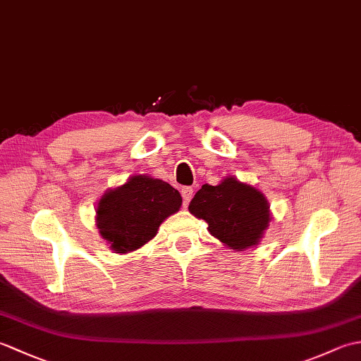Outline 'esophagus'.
Here are the masks:
<instances>
[{
  "label": "esophagus",
  "instance_id": "34e87169",
  "mask_svg": "<svg viewBox=\"0 0 361 361\" xmlns=\"http://www.w3.org/2000/svg\"><path fill=\"white\" fill-rule=\"evenodd\" d=\"M192 195H194V189L190 188V186H185V188L181 189L183 203H185V204H189V202H190V198H192Z\"/></svg>",
  "mask_w": 361,
  "mask_h": 361
}]
</instances>
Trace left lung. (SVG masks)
<instances>
[{"mask_svg": "<svg viewBox=\"0 0 361 361\" xmlns=\"http://www.w3.org/2000/svg\"><path fill=\"white\" fill-rule=\"evenodd\" d=\"M189 211L206 220L214 237L237 251L257 245L270 221L264 194L233 176L217 186L203 185L190 200Z\"/></svg>", "mask_w": 361, "mask_h": 361, "instance_id": "left-lung-1", "label": "left lung"}]
</instances>
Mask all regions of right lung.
Returning <instances> with one entry per match:
<instances>
[{"label": "right lung", "instance_id": "right-lung-1", "mask_svg": "<svg viewBox=\"0 0 361 361\" xmlns=\"http://www.w3.org/2000/svg\"><path fill=\"white\" fill-rule=\"evenodd\" d=\"M181 202L180 192L169 183L135 175L101 198L96 211L99 233L114 251H133L155 237Z\"/></svg>", "mask_w": 361, "mask_h": 361}]
</instances>
